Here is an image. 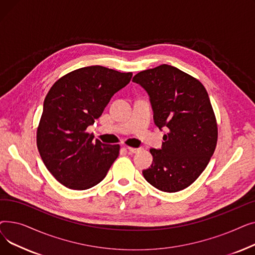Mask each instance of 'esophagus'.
I'll return each mask as SVG.
<instances>
[{
    "label": "esophagus",
    "instance_id": "1",
    "mask_svg": "<svg viewBox=\"0 0 255 255\" xmlns=\"http://www.w3.org/2000/svg\"><path fill=\"white\" fill-rule=\"evenodd\" d=\"M127 150H128V152H129L130 154H133V153H137V152H139V150H140V149H138V148H132V146H128Z\"/></svg>",
    "mask_w": 255,
    "mask_h": 255
}]
</instances>
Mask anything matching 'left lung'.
Masks as SVG:
<instances>
[{"mask_svg":"<svg viewBox=\"0 0 255 255\" xmlns=\"http://www.w3.org/2000/svg\"><path fill=\"white\" fill-rule=\"evenodd\" d=\"M132 82L148 92L156 126L168 130L162 148L150 150L153 163L142 175L161 191L183 190L205 170L217 144L208 92L198 79L166 64L140 71Z\"/></svg>","mask_w":255,"mask_h":255,"instance_id":"1","label":"left lung"}]
</instances>
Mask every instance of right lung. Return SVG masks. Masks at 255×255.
<instances>
[{"label": "right lung", "mask_w": 255, "mask_h": 255, "mask_svg": "<svg viewBox=\"0 0 255 255\" xmlns=\"http://www.w3.org/2000/svg\"><path fill=\"white\" fill-rule=\"evenodd\" d=\"M132 72L89 66L67 73L48 91L37 128V148L58 182L73 190L100 183L119 156V144L93 140V125Z\"/></svg>", "instance_id": "add662e5"}]
</instances>
